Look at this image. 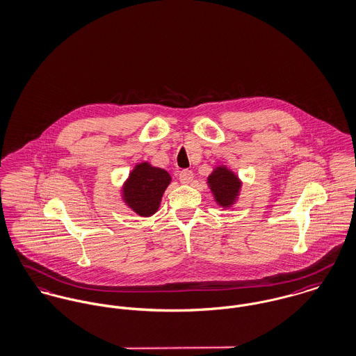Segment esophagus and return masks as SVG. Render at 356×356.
<instances>
[{
  "instance_id": "esophagus-1",
  "label": "esophagus",
  "mask_w": 356,
  "mask_h": 356,
  "mask_svg": "<svg viewBox=\"0 0 356 356\" xmlns=\"http://www.w3.org/2000/svg\"><path fill=\"white\" fill-rule=\"evenodd\" d=\"M178 177H179L181 184H191V182L193 181V171H191V170H182Z\"/></svg>"
}]
</instances>
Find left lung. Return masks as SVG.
<instances>
[{"mask_svg":"<svg viewBox=\"0 0 356 356\" xmlns=\"http://www.w3.org/2000/svg\"><path fill=\"white\" fill-rule=\"evenodd\" d=\"M208 184L213 195L222 207H228L236 198L241 182L236 175H234L229 170L225 167H218L208 178Z\"/></svg>","mask_w":356,"mask_h":356,"instance_id":"left-lung-1","label":"left lung"}]
</instances>
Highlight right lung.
<instances>
[{
	"label": "right lung",
	"instance_id": "right-lung-1",
	"mask_svg": "<svg viewBox=\"0 0 356 356\" xmlns=\"http://www.w3.org/2000/svg\"><path fill=\"white\" fill-rule=\"evenodd\" d=\"M170 181L171 177L167 171L148 163H140L130 172L124 186V200L137 215L151 216L158 211Z\"/></svg>",
	"mask_w": 356,
	"mask_h": 356
}]
</instances>
